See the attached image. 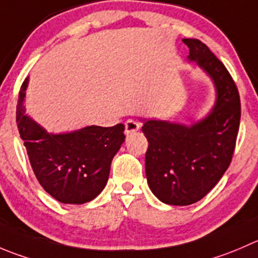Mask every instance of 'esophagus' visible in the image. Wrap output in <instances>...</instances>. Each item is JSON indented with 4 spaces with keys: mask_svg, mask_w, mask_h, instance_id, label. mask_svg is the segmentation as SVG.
<instances>
[{
    "mask_svg": "<svg viewBox=\"0 0 258 258\" xmlns=\"http://www.w3.org/2000/svg\"><path fill=\"white\" fill-rule=\"evenodd\" d=\"M139 130H140V123L139 122L134 121V119H128V121L124 123V132H126V135L134 134V132L139 131Z\"/></svg>",
    "mask_w": 258,
    "mask_h": 258,
    "instance_id": "obj_1",
    "label": "esophagus"
}]
</instances>
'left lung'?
<instances>
[{
  "label": "left lung",
  "instance_id": "8db88e82",
  "mask_svg": "<svg viewBox=\"0 0 258 258\" xmlns=\"http://www.w3.org/2000/svg\"><path fill=\"white\" fill-rule=\"evenodd\" d=\"M182 41L189 47V59L213 79L217 102L207 118L190 127L154 119L142 126L149 141L147 182L170 206L197 203L216 186L232 161L241 119L238 89L223 62L201 40Z\"/></svg>",
  "mask_w": 258,
  "mask_h": 258
}]
</instances>
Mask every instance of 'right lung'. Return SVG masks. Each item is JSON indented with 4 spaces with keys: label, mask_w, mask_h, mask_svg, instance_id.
Instances as JSON below:
<instances>
[{
    "label": "right lung",
    "mask_w": 258,
    "mask_h": 258,
    "mask_svg": "<svg viewBox=\"0 0 258 258\" xmlns=\"http://www.w3.org/2000/svg\"><path fill=\"white\" fill-rule=\"evenodd\" d=\"M26 86L27 79L19 94L16 122L35 176L60 203L91 202L106 186L112 159L124 141V124L49 135L25 114Z\"/></svg>",
    "instance_id": "obj_1"
}]
</instances>
